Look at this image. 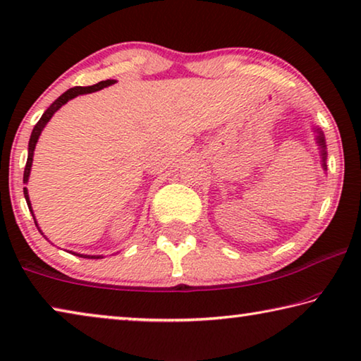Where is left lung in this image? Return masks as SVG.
Returning <instances> with one entry per match:
<instances>
[{"mask_svg": "<svg viewBox=\"0 0 361 361\" xmlns=\"http://www.w3.org/2000/svg\"><path fill=\"white\" fill-rule=\"evenodd\" d=\"M316 134H318V137H316V142H318V145L321 148V157H323V168L326 169V157H328V153H326L324 134H323V130H319V129H316Z\"/></svg>", "mask_w": 361, "mask_h": 361, "instance_id": "left-lung-1", "label": "left lung"}]
</instances>
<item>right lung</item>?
<instances>
[{
	"label": "right lung",
	"mask_w": 361,
	"mask_h": 361,
	"mask_svg": "<svg viewBox=\"0 0 361 361\" xmlns=\"http://www.w3.org/2000/svg\"><path fill=\"white\" fill-rule=\"evenodd\" d=\"M111 84H114V80H103V82H98L95 85H90V87H74V88H69L68 92H64L63 95H61L58 99H54V102L49 104V108L43 113V116L40 118V121L35 124L32 130V135H30V140H29V157H27V163H25V169H24V184L29 182V176H30V168H32V161H33V149H35V145L38 142V137H40L43 127L47 126V123L49 119H51V116L56 113V111L69 102V99L79 97V95H85V93H92V92H98L102 90V88L108 87ZM24 197H25V202L29 204V209L32 213V207H30V200H29V192H27V188L24 187ZM35 221V218H33ZM37 224V221H35ZM72 253V252H69ZM72 255H77V257H82V258H90V259H98V258H103L102 255H80V253H72Z\"/></svg>",
	"instance_id": "obj_1"
}]
</instances>
